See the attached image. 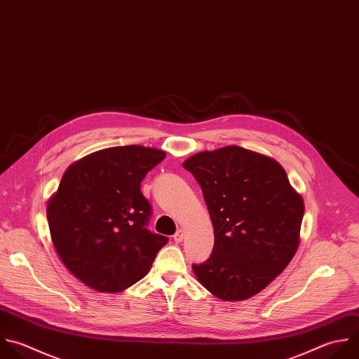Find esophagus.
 Returning <instances> with one entry per match:
<instances>
[{"mask_svg":"<svg viewBox=\"0 0 359 359\" xmlns=\"http://www.w3.org/2000/svg\"><path fill=\"white\" fill-rule=\"evenodd\" d=\"M184 236H185V231L181 229V230H178L175 234H174V241L175 243H181L182 240H184Z\"/></svg>","mask_w":359,"mask_h":359,"instance_id":"esophagus-1","label":"esophagus"}]
</instances>
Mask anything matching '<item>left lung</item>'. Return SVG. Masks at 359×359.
<instances>
[{
  "label": "left lung",
  "mask_w": 359,
  "mask_h": 359,
  "mask_svg": "<svg viewBox=\"0 0 359 359\" xmlns=\"http://www.w3.org/2000/svg\"><path fill=\"white\" fill-rule=\"evenodd\" d=\"M182 167L198 181L213 224L212 255L194 273L222 300L248 299L290 262L300 241L304 202L273 158L226 146Z\"/></svg>",
  "instance_id": "1"
}]
</instances>
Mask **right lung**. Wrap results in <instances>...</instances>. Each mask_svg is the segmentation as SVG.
Masks as SVG:
<instances>
[{"label": "right lung", "instance_id": "right-lung-1", "mask_svg": "<svg viewBox=\"0 0 359 359\" xmlns=\"http://www.w3.org/2000/svg\"><path fill=\"white\" fill-rule=\"evenodd\" d=\"M165 158L158 149L118 146L73 163L48 202L53 245L66 268L98 292H121L150 271L168 238L147 230L151 206L140 192Z\"/></svg>", "mask_w": 359, "mask_h": 359}]
</instances>
